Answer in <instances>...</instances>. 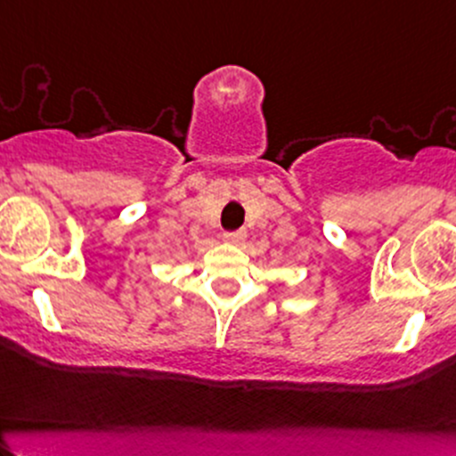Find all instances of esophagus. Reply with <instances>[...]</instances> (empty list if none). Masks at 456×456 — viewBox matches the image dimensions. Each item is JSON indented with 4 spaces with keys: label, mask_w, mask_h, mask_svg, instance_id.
<instances>
[{
    "label": "esophagus",
    "mask_w": 456,
    "mask_h": 456,
    "mask_svg": "<svg viewBox=\"0 0 456 456\" xmlns=\"http://www.w3.org/2000/svg\"><path fill=\"white\" fill-rule=\"evenodd\" d=\"M223 240L227 244H242L244 240H247V233H244V232H227L223 236Z\"/></svg>",
    "instance_id": "obj_1"
}]
</instances>
